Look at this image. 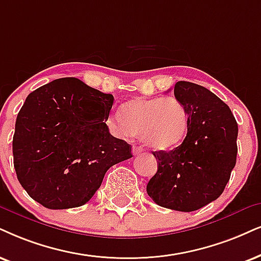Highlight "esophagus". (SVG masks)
I'll return each mask as SVG.
<instances>
[{"instance_id": "34e87169", "label": "esophagus", "mask_w": 261, "mask_h": 261, "mask_svg": "<svg viewBox=\"0 0 261 261\" xmlns=\"http://www.w3.org/2000/svg\"><path fill=\"white\" fill-rule=\"evenodd\" d=\"M143 151H144V149L140 146H134V148H133L134 155H140V154L143 153Z\"/></svg>"}]
</instances>
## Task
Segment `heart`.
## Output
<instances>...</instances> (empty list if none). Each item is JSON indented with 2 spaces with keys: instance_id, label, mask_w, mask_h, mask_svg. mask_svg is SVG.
<instances>
[{
  "instance_id": "heart-1",
  "label": "heart",
  "mask_w": 261,
  "mask_h": 261,
  "mask_svg": "<svg viewBox=\"0 0 261 261\" xmlns=\"http://www.w3.org/2000/svg\"><path fill=\"white\" fill-rule=\"evenodd\" d=\"M110 121L125 135H135L155 150H170L187 136L189 113L182 101L169 97H136L125 102L121 114Z\"/></svg>"
}]
</instances>
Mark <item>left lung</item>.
<instances>
[{"label":"left lung","mask_w":261,"mask_h":261,"mask_svg":"<svg viewBox=\"0 0 261 261\" xmlns=\"http://www.w3.org/2000/svg\"><path fill=\"white\" fill-rule=\"evenodd\" d=\"M173 92L189 113V127L182 144L153 153L158 171L147 193L161 207L193 212L225 189L236 165L239 127L229 106L208 89L180 81Z\"/></svg>","instance_id":"left-lung-1"}]
</instances>
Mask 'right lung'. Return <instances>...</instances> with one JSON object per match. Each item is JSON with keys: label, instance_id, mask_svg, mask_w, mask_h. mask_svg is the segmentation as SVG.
Wrapping results in <instances>:
<instances>
[{"label": "right lung", "instance_id": "1", "mask_svg": "<svg viewBox=\"0 0 261 261\" xmlns=\"http://www.w3.org/2000/svg\"><path fill=\"white\" fill-rule=\"evenodd\" d=\"M78 78H61L26 97L15 121L13 156L16 177L42 206H83L100 188L107 170L133 158L131 146L110 134L113 106Z\"/></svg>", "mask_w": 261, "mask_h": 261}]
</instances>
